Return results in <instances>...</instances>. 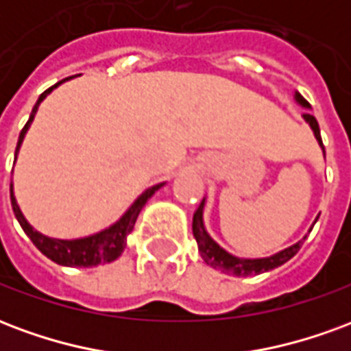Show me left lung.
Masks as SVG:
<instances>
[{
	"instance_id": "obj_1",
	"label": "left lung",
	"mask_w": 351,
	"mask_h": 351,
	"mask_svg": "<svg viewBox=\"0 0 351 351\" xmlns=\"http://www.w3.org/2000/svg\"><path fill=\"white\" fill-rule=\"evenodd\" d=\"M295 99L297 103H301L302 107H310L308 101L302 97L301 93H295ZM302 118L310 123V128L314 131V135H316L317 143L319 146L324 148V143H322V135H319V125H317V120L308 112H304ZM203 206H205V199L201 201V205L199 208L193 213V237H195V241H197L199 252H201V258L205 259V263H208L214 269H218L221 272H228V274H235V276H250V274H259V272H267L271 271V269H276L280 265H284L286 261L293 258L295 254L299 252L301 248L302 241H299L293 246H289L286 250L278 252V254H274L271 258H263V259H241L235 258V256H231L228 252L220 248L218 244L214 243L210 235L206 233L205 226H203Z\"/></svg>"
}]
</instances>
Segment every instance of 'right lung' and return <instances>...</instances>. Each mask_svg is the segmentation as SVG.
Returning a JSON list of instances; mask_svg holds the SVG:
<instances>
[{"label": "right lung", "instance_id": "obj_1", "mask_svg": "<svg viewBox=\"0 0 351 351\" xmlns=\"http://www.w3.org/2000/svg\"><path fill=\"white\" fill-rule=\"evenodd\" d=\"M71 79V77H69ZM64 79V80H69ZM64 80H60L56 82L54 86L49 88L47 92H43L39 95V99L35 103L34 110H32V114H29V120L27 123L22 128L20 131V137H19V145H16V150H14V158H16V154L20 150V145H22V141H24V135H26L27 128H29V123L34 122V116L37 112V107H39V103H41L47 95H49L52 90L56 86H60ZM163 184H156L152 188H148V190L141 195V197L130 206V210L123 214L120 220L116 221L114 226H110L105 231H101V233H95L92 237H84V239H75V241H60V239H50V237L41 235L39 231H35L29 223L24 218V214L20 213L19 205H16V199L12 195V184H11V205H12V213L16 216V220L24 229V233H26L29 239H32V243L39 248V250L47 256L49 259H52L54 263L58 265H65V267H93V265H99V263H110V261H114L120 254L125 248V239L130 235L131 231H133V226H135V221L138 218V213L143 210V206L146 205V201L152 197L156 191L160 190Z\"/></svg>", "mask_w": 351, "mask_h": 351}]
</instances>
